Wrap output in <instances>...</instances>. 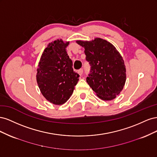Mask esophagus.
<instances>
[{
  "label": "esophagus",
  "instance_id": "obj_1",
  "mask_svg": "<svg viewBox=\"0 0 157 157\" xmlns=\"http://www.w3.org/2000/svg\"><path fill=\"white\" fill-rule=\"evenodd\" d=\"M78 73L80 75H82V73H83V69H79L78 71Z\"/></svg>",
  "mask_w": 157,
  "mask_h": 157
}]
</instances>
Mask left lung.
<instances>
[{
	"label": "left lung",
	"mask_w": 157,
	"mask_h": 157,
	"mask_svg": "<svg viewBox=\"0 0 157 157\" xmlns=\"http://www.w3.org/2000/svg\"><path fill=\"white\" fill-rule=\"evenodd\" d=\"M84 47L90 65L86 81L103 100H111L120 94L126 82L124 60L110 42L99 38L92 41L78 40Z\"/></svg>",
	"instance_id": "left-lung-1"
}]
</instances>
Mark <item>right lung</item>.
I'll return each instance as SVG.
<instances>
[{"instance_id":"obj_1","label":"right lung","mask_w":157,"mask_h":157,"mask_svg":"<svg viewBox=\"0 0 157 157\" xmlns=\"http://www.w3.org/2000/svg\"><path fill=\"white\" fill-rule=\"evenodd\" d=\"M69 42H51L42 54L37 69L36 81L44 97L56 105L67 101L80 77L73 69L66 48Z\"/></svg>"}]
</instances>
